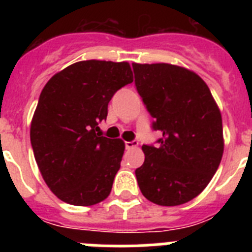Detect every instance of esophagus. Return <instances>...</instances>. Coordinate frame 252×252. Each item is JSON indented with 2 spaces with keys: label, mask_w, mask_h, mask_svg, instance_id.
<instances>
[{
  "label": "esophagus",
  "mask_w": 252,
  "mask_h": 252,
  "mask_svg": "<svg viewBox=\"0 0 252 252\" xmlns=\"http://www.w3.org/2000/svg\"><path fill=\"white\" fill-rule=\"evenodd\" d=\"M139 145V142L137 141H126L125 142V146H126V149H133V148H136V146Z\"/></svg>",
  "instance_id": "esophagus-1"
}]
</instances>
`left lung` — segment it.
I'll list each match as a JSON object with an SVG mask.
<instances>
[{
    "label": "left lung",
    "instance_id": "obj_1",
    "mask_svg": "<svg viewBox=\"0 0 252 252\" xmlns=\"http://www.w3.org/2000/svg\"><path fill=\"white\" fill-rule=\"evenodd\" d=\"M135 84L148 108L158 146L142 145L135 170L140 190L159 206H179L208 186L223 154L220 108L204 81L183 66L132 64Z\"/></svg>",
    "mask_w": 252,
    "mask_h": 252
}]
</instances>
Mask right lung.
<instances>
[{
    "instance_id": "obj_1",
    "label": "right lung",
    "mask_w": 252,
    "mask_h": 252,
    "mask_svg": "<svg viewBox=\"0 0 252 252\" xmlns=\"http://www.w3.org/2000/svg\"><path fill=\"white\" fill-rule=\"evenodd\" d=\"M132 82L127 62L83 60L53 75L41 91L31 146L46 186L65 203L93 206L110 195L125 142L95 131L113 94Z\"/></svg>"
}]
</instances>
